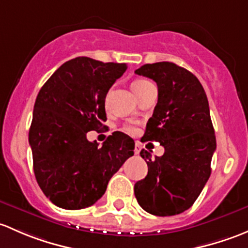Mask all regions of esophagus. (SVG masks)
Segmentation results:
<instances>
[{
    "label": "esophagus",
    "mask_w": 248,
    "mask_h": 248,
    "mask_svg": "<svg viewBox=\"0 0 248 248\" xmlns=\"http://www.w3.org/2000/svg\"><path fill=\"white\" fill-rule=\"evenodd\" d=\"M134 152H135V155H139L140 152H141V144H140L139 142L135 143V149H134Z\"/></svg>",
    "instance_id": "esophagus-1"
}]
</instances>
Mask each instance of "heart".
Segmentation results:
<instances>
[{
    "label": "heart",
    "instance_id": "obj_1",
    "mask_svg": "<svg viewBox=\"0 0 248 248\" xmlns=\"http://www.w3.org/2000/svg\"><path fill=\"white\" fill-rule=\"evenodd\" d=\"M152 85H153V83H150L149 81H147V80H136L134 83H132L131 87H132V91L135 92L136 96H137V98H139L140 94H141L142 92L144 91L145 88H147V87H149V86H152ZM124 130H125V131L130 132V134H135V132L137 131L136 127H135L134 125H131V124L125 125Z\"/></svg>",
    "mask_w": 248,
    "mask_h": 248
}]
</instances>
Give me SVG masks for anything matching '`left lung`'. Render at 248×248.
<instances>
[{
  "instance_id": "obj_1",
  "label": "left lung",
  "mask_w": 248,
  "mask_h": 248,
  "mask_svg": "<svg viewBox=\"0 0 248 248\" xmlns=\"http://www.w3.org/2000/svg\"><path fill=\"white\" fill-rule=\"evenodd\" d=\"M135 73L154 80L159 93L143 139L165 148L155 159L141 152L148 174L135 184V196L152 215H178L192 206L210 177L216 137L208 98L198 78L172 62L144 64Z\"/></svg>"
}]
</instances>
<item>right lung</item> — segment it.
I'll list each match as a JSON object with an SVG mask.
<instances>
[{"instance_id":"1","label":"right lung","mask_w":248,"mask_h":248,"mask_svg":"<svg viewBox=\"0 0 248 248\" xmlns=\"http://www.w3.org/2000/svg\"><path fill=\"white\" fill-rule=\"evenodd\" d=\"M126 68L76 57L61 65L38 93L29 134L33 170L44 195L60 208L93 205L134 155V140L123 132H113L101 147L87 140V132L106 122V94Z\"/></svg>"}]
</instances>
